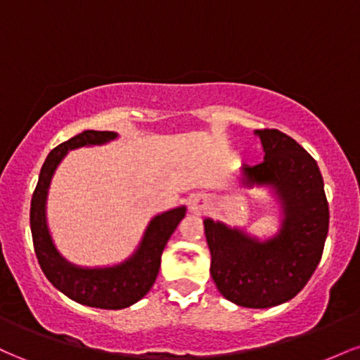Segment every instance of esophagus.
Here are the masks:
<instances>
[{
    "instance_id": "obj_1",
    "label": "esophagus",
    "mask_w": 360,
    "mask_h": 360,
    "mask_svg": "<svg viewBox=\"0 0 360 360\" xmlns=\"http://www.w3.org/2000/svg\"><path fill=\"white\" fill-rule=\"evenodd\" d=\"M206 200L203 196H194L191 201H189V208H191V212L194 213H203L206 210Z\"/></svg>"
}]
</instances>
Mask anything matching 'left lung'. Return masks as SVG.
<instances>
[{
  "instance_id": "obj_1",
  "label": "left lung",
  "mask_w": 360,
  "mask_h": 360,
  "mask_svg": "<svg viewBox=\"0 0 360 360\" xmlns=\"http://www.w3.org/2000/svg\"><path fill=\"white\" fill-rule=\"evenodd\" d=\"M255 134L262 162L242 166L245 186H271L283 205L284 220L274 238L259 242L220 221L205 220L212 252V278L223 298L238 307L271 308L286 303L307 286L328 233V201L316 160L276 128Z\"/></svg>"
}]
</instances>
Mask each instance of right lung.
I'll return each mask as SVG.
<instances>
[{"mask_svg":"<svg viewBox=\"0 0 360 360\" xmlns=\"http://www.w3.org/2000/svg\"><path fill=\"white\" fill-rule=\"evenodd\" d=\"M117 139L115 131L84 130L76 137L57 146L45 159L40 169L39 183L32 196L30 229L35 255L45 278L64 292L68 298L86 307L103 309H122L137 303L150 291L160 267V255L176 226L186 214L184 206L157 214L148 223L139 250L123 264L105 269H82L65 262L53 247L47 221H45V200L49 184L59 162L68 150L84 146H100Z\"/></svg>","mask_w":360,"mask_h":360,"instance_id":"add662e5","label":"right lung"}]
</instances>
